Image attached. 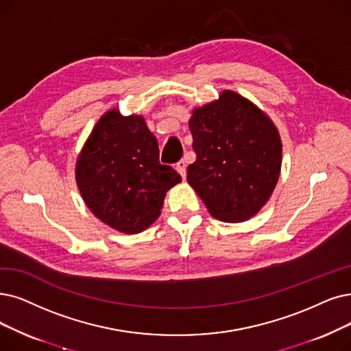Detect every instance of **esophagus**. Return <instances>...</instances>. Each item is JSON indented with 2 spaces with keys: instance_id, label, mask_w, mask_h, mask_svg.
<instances>
[{
  "instance_id": "obj_1",
  "label": "esophagus",
  "mask_w": 351,
  "mask_h": 351,
  "mask_svg": "<svg viewBox=\"0 0 351 351\" xmlns=\"http://www.w3.org/2000/svg\"><path fill=\"white\" fill-rule=\"evenodd\" d=\"M176 170L178 171V174L183 177V180H186V176H187V164L184 160H181L180 162H177L176 165Z\"/></svg>"
}]
</instances>
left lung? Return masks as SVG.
<instances>
[{"instance_id": "1", "label": "left lung", "mask_w": 351, "mask_h": 351, "mask_svg": "<svg viewBox=\"0 0 351 351\" xmlns=\"http://www.w3.org/2000/svg\"><path fill=\"white\" fill-rule=\"evenodd\" d=\"M189 127L195 161L187 181L213 217L239 223L271 199L282 164V143L272 119L233 90L194 108Z\"/></svg>"}]
</instances>
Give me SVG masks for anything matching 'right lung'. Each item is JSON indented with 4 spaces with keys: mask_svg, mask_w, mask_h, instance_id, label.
I'll return each instance as SVG.
<instances>
[{
    "mask_svg": "<svg viewBox=\"0 0 351 351\" xmlns=\"http://www.w3.org/2000/svg\"><path fill=\"white\" fill-rule=\"evenodd\" d=\"M76 184L90 212L121 233H139L161 213L167 191L181 181L160 162L157 138L141 115L106 110L76 160Z\"/></svg>",
    "mask_w": 351,
    "mask_h": 351,
    "instance_id": "obj_1",
    "label": "right lung"
}]
</instances>
